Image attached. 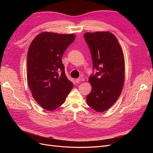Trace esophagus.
Instances as JSON below:
<instances>
[{"label": "esophagus", "mask_w": 153, "mask_h": 153, "mask_svg": "<svg viewBox=\"0 0 153 153\" xmlns=\"http://www.w3.org/2000/svg\"><path fill=\"white\" fill-rule=\"evenodd\" d=\"M81 81H84V78H82V77H79V78H78L76 79V82H81Z\"/></svg>", "instance_id": "34e87169"}]
</instances>
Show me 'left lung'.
<instances>
[{
  "label": "left lung",
  "instance_id": "8db88e82",
  "mask_svg": "<svg viewBox=\"0 0 153 153\" xmlns=\"http://www.w3.org/2000/svg\"><path fill=\"white\" fill-rule=\"evenodd\" d=\"M84 38L97 72L89 78L92 90L87 103L102 112L112 106L121 94L124 81V61L122 48L115 36L109 32L85 33Z\"/></svg>",
  "mask_w": 153,
  "mask_h": 153
}]
</instances>
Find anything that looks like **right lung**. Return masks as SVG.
<instances>
[{"instance_id": "right-lung-1", "label": "right lung", "mask_w": 153, "mask_h": 153, "mask_svg": "<svg viewBox=\"0 0 153 153\" xmlns=\"http://www.w3.org/2000/svg\"><path fill=\"white\" fill-rule=\"evenodd\" d=\"M74 34L45 32L32 41L27 53V81L34 100L52 111L62 105L73 87L66 76L62 56Z\"/></svg>"}]
</instances>
